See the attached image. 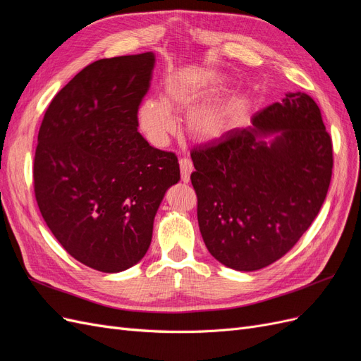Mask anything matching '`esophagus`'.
<instances>
[{
  "label": "esophagus",
  "instance_id": "obj_1",
  "mask_svg": "<svg viewBox=\"0 0 361 361\" xmlns=\"http://www.w3.org/2000/svg\"><path fill=\"white\" fill-rule=\"evenodd\" d=\"M179 166H180V178H182V182H190V176H191V173H192V170H194V166H192V162H191V159H188V158H180L179 159Z\"/></svg>",
  "mask_w": 361,
  "mask_h": 361
}]
</instances>
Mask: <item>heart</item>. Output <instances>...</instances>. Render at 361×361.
Returning a JSON list of instances; mask_svg holds the SVG:
<instances>
[{
    "label": "heart",
    "mask_w": 361,
    "mask_h": 361,
    "mask_svg": "<svg viewBox=\"0 0 361 361\" xmlns=\"http://www.w3.org/2000/svg\"><path fill=\"white\" fill-rule=\"evenodd\" d=\"M221 76L187 71L170 76L164 85V99L147 97L140 104L137 117L145 137L157 147L167 145L176 130L173 111L187 114L188 134L199 141H212L224 135L232 123V108L227 104L204 102L221 89Z\"/></svg>",
    "instance_id": "1"
}]
</instances>
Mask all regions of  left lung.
I'll list each match as a JSON object with an SVG mask.
<instances>
[{
  "label": "left lung",
  "instance_id": "left-lung-1",
  "mask_svg": "<svg viewBox=\"0 0 361 361\" xmlns=\"http://www.w3.org/2000/svg\"><path fill=\"white\" fill-rule=\"evenodd\" d=\"M251 123L191 150L203 241L236 271L265 268L298 243L333 173L331 137L309 94L288 93ZM271 133L276 135L267 144Z\"/></svg>",
  "mask_w": 361,
  "mask_h": 361
}]
</instances>
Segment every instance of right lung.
I'll return each mask as SVG.
<instances>
[{"label": "right lung", "mask_w": 361, "mask_h": 361, "mask_svg": "<svg viewBox=\"0 0 361 361\" xmlns=\"http://www.w3.org/2000/svg\"><path fill=\"white\" fill-rule=\"evenodd\" d=\"M154 52L97 60L54 96L35 155V194L57 241L81 264L120 272L145 257L178 157L138 133Z\"/></svg>", "instance_id": "add662e5"}]
</instances>
